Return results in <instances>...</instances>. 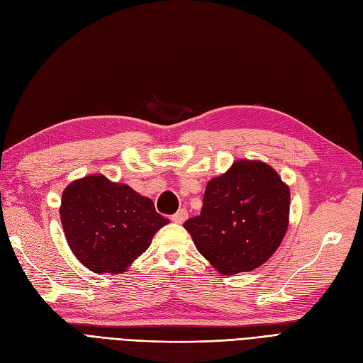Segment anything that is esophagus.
<instances>
[{"mask_svg":"<svg viewBox=\"0 0 363 363\" xmlns=\"http://www.w3.org/2000/svg\"><path fill=\"white\" fill-rule=\"evenodd\" d=\"M186 217H189V213H186V209L182 208V209H179L177 214L172 216V221H174V223H184Z\"/></svg>","mask_w":363,"mask_h":363,"instance_id":"34e87169","label":"esophagus"}]
</instances>
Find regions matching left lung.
Masks as SVG:
<instances>
[{
	"instance_id": "8db88e82",
	"label": "left lung",
	"mask_w": 363,
	"mask_h": 363,
	"mask_svg": "<svg viewBox=\"0 0 363 363\" xmlns=\"http://www.w3.org/2000/svg\"><path fill=\"white\" fill-rule=\"evenodd\" d=\"M289 189L265 162L241 160L208 182L201 216L184 228L221 274L252 272L282 242Z\"/></svg>"
}]
</instances>
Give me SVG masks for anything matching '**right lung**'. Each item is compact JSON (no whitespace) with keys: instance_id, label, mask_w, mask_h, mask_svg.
<instances>
[{"instance_id":"1","label":"right lung","mask_w":363,"mask_h":363,"mask_svg":"<svg viewBox=\"0 0 363 363\" xmlns=\"http://www.w3.org/2000/svg\"><path fill=\"white\" fill-rule=\"evenodd\" d=\"M60 217L77 259L91 272L111 274L123 273L169 223L150 199L101 174L66 186Z\"/></svg>"}]
</instances>
